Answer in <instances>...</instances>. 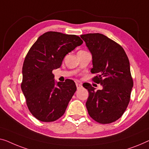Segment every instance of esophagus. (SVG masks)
Returning <instances> with one entry per match:
<instances>
[{
  "label": "esophagus",
  "instance_id": "34e87169",
  "mask_svg": "<svg viewBox=\"0 0 149 149\" xmlns=\"http://www.w3.org/2000/svg\"><path fill=\"white\" fill-rule=\"evenodd\" d=\"M76 86H77V89L78 90V89H80L82 88V85L80 84L79 83H76Z\"/></svg>",
  "mask_w": 149,
  "mask_h": 149
}]
</instances>
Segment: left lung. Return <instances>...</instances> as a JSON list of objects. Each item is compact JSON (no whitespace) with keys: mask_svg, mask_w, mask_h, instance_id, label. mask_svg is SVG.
I'll return each mask as SVG.
<instances>
[{"mask_svg":"<svg viewBox=\"0 0 149 149\" xmlns=\"http://www.w3.org/2000/svg\"><path fill=\"white\" fill-rule=\"evenodd\" d=\"M81 38L92 55L93 68L102 90L96 91L90 84L83 86L89 92L86 105L88 114L95 121L109 124L119 119L130 102L133 81L130 63L124 49L100 33L81 35Z\"/></svg>","mask_w":149,"mask_h":149,"instance_id":"obj_1","label":"left lung"}]
</instances>
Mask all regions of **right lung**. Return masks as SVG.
Listing matches in <instances>:
<instances>
[{
	"label": "right lung",
	"mask_w": 149,
	"mask_h": 149,
	"mask_svg": "<svg viewBox=\"0 0 149 149\" xmlns=\"http://www.w3.org/2000/svg\"><path fill=\"white\" fill-rule=\"evenodd\" d=\"M83 43L75 35L49 31L41 35L26 55L21 90L31 113L41 122H53L63 115L76 91L72 79L55 81L53 70L61 67L66 55Z\"/></svg>",
	"instance_id": "add662e5"
}]
</instances>
